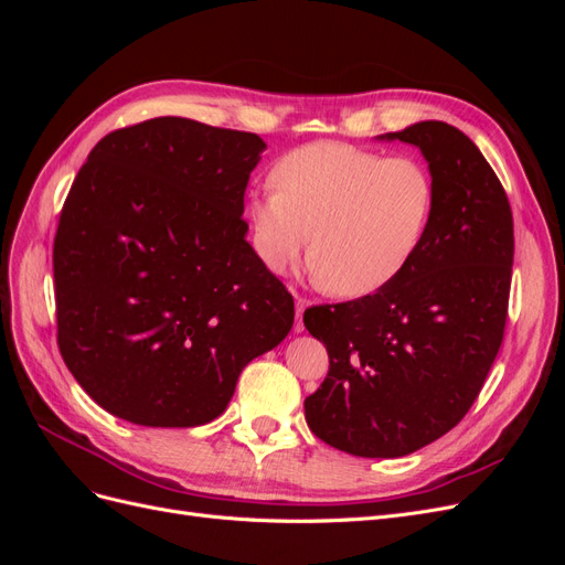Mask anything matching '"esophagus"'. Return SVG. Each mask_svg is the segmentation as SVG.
I'll list each match as a JSON object with an SVG mask.
<instances>
[{
	"label": "esophagus",
	"instance_id": "34e87169",
	"mask_svg": "<svg viewBox=\"0 0 565 565\" xmlns=\"http://www.w3.org/2000/svg\"><path fill=\"white\" fill-rule=\"evenodd\" d=\"M306 306H309V301L301 299V297H297V322H295V332H297V334H299V332H303L301 316H303V311H306Z\"/></svg>",
	"mask_w": 565,
	"mask_h": 565
}]
</instances>
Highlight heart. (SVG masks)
<instances>
[{
    "instance_id": "heart-1",
    "label": "heart",
    "mask_w": 565,
    "mask_h": 565,
    "mask_svg": "<svg viewBox=\"0 0 565 565\" xmlns=\"http://www.w3.org/2000/svg\"><path fill=\"white\" fill-rule=\"evenodd\" d=\"M270 179L247 207L256 254L285 273L311 243L316 278L337 297L380 292L429 233L436 183L417 158L318 141L289 150Z\"/></svg>"
}]
</instances>
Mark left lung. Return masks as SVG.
<instances>
[{
  "mask_svg": "<svg viewBox=\"0 0 565 565\" xmlns=\"http://www.w3.org/2000/svg\"><path fill=\"white\" fill-rule=\"evenodd\" d=\"M377 139L415 146L429 162V233L380 292L303 313L330 355L303 409L337 450L403 457L448 434L483 388L504 337L514 218L483 152L452 125L426 119Z\"/></svg>",
  "mask_w": 565,
  "mask_h": 565,
  "instance_id": "1",
  "label": "left lung"
}]
</instances>
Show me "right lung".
Instances as JSON below:
<instances>
[{"mask_svg": "<svg viewBox=\"0 0 565 565\" xmlns=\"http://www.w3.org/2000/svg\"><path fill=\"white\" fill-rule=\"evenodd\" d=\"M256 134L156 117L100 139L54 241L58 349L110 415L216 419L243 367L292 330L295 299L247 243Z\"/></svg>", "mask_w": 565, "mask_h": 565, "instance_id": "right-lung-1", "label": "right lung"}]
</instances>
